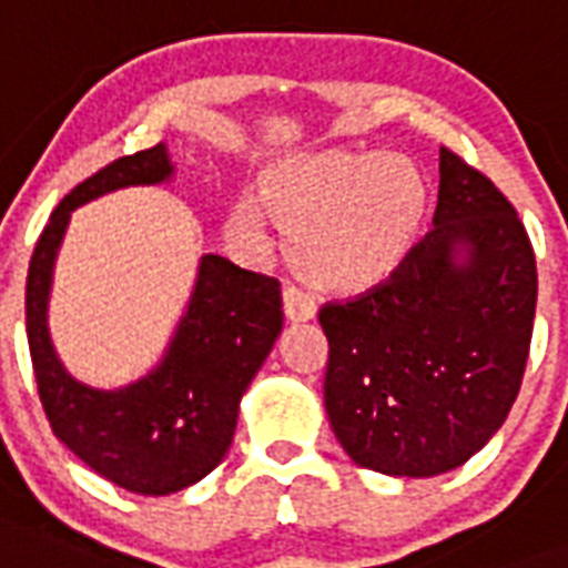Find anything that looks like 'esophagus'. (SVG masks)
Instances as JSON below:
<instances>
[{
  "label": "esophagus",
  "instance_id": "34e87169",
  "mask_svg": "<svg viewBox=\"0 0 568 568\" xmlns=\"http://www.w3.org/2000/svg\"><path fill=\"white\" fill-rule=\"evenodd\" d=\"M283 306H285V315L292 321H310L315 318V312H318V303L312 297L306 288L294 283H285L283 288Z\"/></svg>",
  "mask_w": 568,
  "mask_h": 568
}]
</instances>
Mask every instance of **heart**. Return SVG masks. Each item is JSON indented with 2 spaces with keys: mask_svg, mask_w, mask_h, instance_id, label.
Wrapping results in <instances>:
<instances>
[{
  "mask_svg": "<svg viewBox=\"0 0 568 568\" xmlns=\"http://www.w3.org/2000/svg\"><path fill=\"white\" fill-rule=\"evenodd\" d=\"M267 200L292 232V253L327 285H372L392 274L427 209V185L400 155H303L267 176ZM267 214L258 200L241 196L232 232L262 241Z\"/></svg>",
  "mask_w": 568,
  "mask_h": 568,
  "instance_id": "heart-1",
  "label": "heart"
}]
</instances>
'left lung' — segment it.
Listing matches in <instances>:
<instances>
[{"label": "left lung", "mask_w": 568, "mask_h": 568, "mask_svg": "<svg viewBox=\"0 0 568 568\" xmlns=\"http://www.w3.org/2000/svg\"><path fill=\"white\" fill-rule=\"evenodd\" d=\"M433 226L386 283L321 306L324 404L356 466L433 477L493 439L519 395L537 258L493 180L439 150Z\"/></svg>", "instance_id": "left-lung-1"}]
</instances>
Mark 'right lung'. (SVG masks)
<instances>
[{
    "label": "right lung",
    "mask_w": 568,
    "mask_h": 568,
    "mask_svg": "<svg viewBox=\"0 0 568 568\" xmlns=\"http://www.w3.org/2000/svg\"><path fill=\"white\" fill-rule=\"evenodd\" d=\"M173 173L164 144L120 155L79 182L49 214L29 262L26 333L52 433L111 484L171 495L203 480L230 450L241 395L283 329L280 280L203 256L191 306L155 372L118 392L82 386L58 363L47 329L52 262L75 205Z\"/></svg>",
    "instance_id": "1"
}]
</instances>
